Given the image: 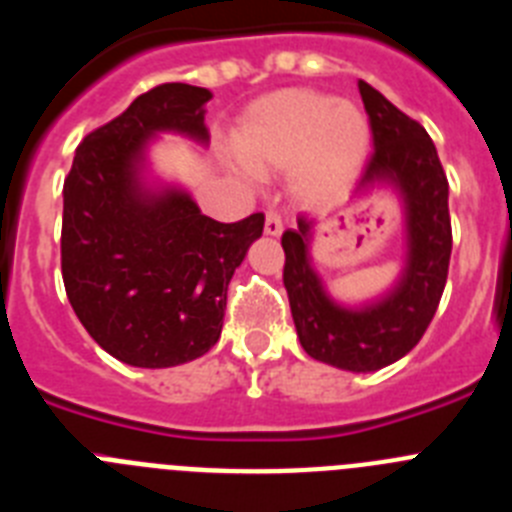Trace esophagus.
<instances>
[{
  "mask_svg": "<svg viewBox=\"0 0 512 512\" xmlns=\"http://www.w3.org/2000/svg\"><path fill=\"white\" fill-rule=\"evenodd\" d=\"M284 230V223L282 217L277 215V212H266V220H264V233L271 235V238H279Z\"/></svg>",
  "mask_w": 512,
  "mask_h": 512,
  "instance_id": "1",
  "label": "esophagus"
}]
</instances>
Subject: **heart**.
<instances>
[{"label": "heart", "instance_id": "1", "mask_svg": "<svg viewBox=\"0 0 512 512\" xmlns=\"http://www.w3.org/2000/svg\"><path fill=\"white\" fill-rule=\"evenodd\" d=\"M372 146V125L354 102L312 89H279L243 110L230 148L243 176L287 171L297 202H336L359 179Z\"/></svg>", "mask_w": 512, "mask_h": 512}]
</instances>
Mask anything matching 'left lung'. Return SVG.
Masks as SVG:
<instances>
[{
    "instance_id": "left-lung-1",
    "label": "left lung",
    "mask_w": 512,
    "mask_h": 512,
    "mask_svg": "<svg viewBox=\"0 0 512 512\" xmlns=\"http://www.w3.org/2000/svg\"><path fill=\"white\" fill-rule=\"evenodd\" d=\"M374 135V156L356 187L354 202L374 189H390L402 207L405 261L382 295L346 305L325 287L312 264L315 223L300 217L284 230V287L297 338L307 356L354 374L377 372L413 351L441 302L451 259L449 182L436 146L420 122L359 81Z\"/></svg>"
}]
</instances>
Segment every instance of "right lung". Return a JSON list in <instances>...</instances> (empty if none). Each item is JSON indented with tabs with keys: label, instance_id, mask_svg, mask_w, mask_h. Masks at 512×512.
Segmentation results:
<instances>
[{
	"label": "right lung",
	"instance_id": "obj_1",
	"mask_svg": "<svg viewBox=\"0 0 512 512\" xmlns=\"http://www.w3.org/2000/svg\"><path fill=\"white\" fill-rule=\"evenodd\" d=\"M210 89L161 84L89 133L63 182L61 271L76 318L110 356L140 369L200 359L223 330L228 284L264 215L217 223L151 171L161 133L207 146Z\"/></svg>",
	"mask_w": 512,
	"mask_h": 512
}]
</instances>
